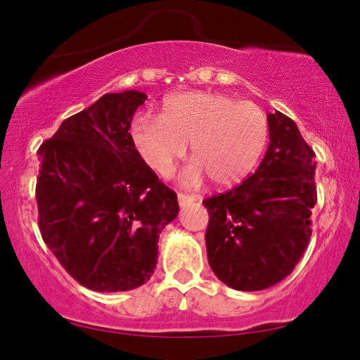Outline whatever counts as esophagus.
Returning a JSON list of instances; mask_svg holds the SVG:
<instances>
[{
	"instance_id": "1",
	"label": "esophagus",
	"mask_w": 360,
	"mask_h": 360,
	"mask_svg": "<svg viewBox=\"0 0 360 360\" xmlns=\"http://www.w3.org/2000/svg\"><path fill=\"white\" fill-rule=\"evenodd\" d=\"M194 200H195L194 197L189 195V194H184V192H179V194H178V202H179L181 207L187 205V203H192Z\"/></svg>"
}]
</instances>
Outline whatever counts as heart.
Segmentation results:
<instances>
[{
	"label": "heart",
	"mask_w": 360,
	"mask_h": 360,
	"mask_svg": "<svg viewBox=\"0 0 360 360\" xmlns=\"http://www.w3.org/2000/svg\"><path fill=\"white\" fill-rule=\"evenodd\" d=\"M131 137L143 162L162 178L173 173L191 143L194 160L182 171V181L195 186L207 174L213 184L229 186L254 168L265 147L268 121L252 101L187 92L166 100L160 117L137 115Z\"/></svg>",
	"instance_id": "obj_1"
}]
</instances>
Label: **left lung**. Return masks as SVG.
I'll use <instances>...</instances> for the list:
<instances>
[{"mask_svg": "<svg viewBox=\"0 0 360 360\" xmlns=\"http://www.w3.org/2000/svg\"><path fill=\"white\" fill-rule=\"evenodd\" d=\"M270 146L239 186L203 200L208 264L238 291H262L294 270L312 236L315 153L291 117L268 115Z\"/></svg>", "mask_w": 360, "mask_h": 360, "instance_id": "8db88e82", "label": "left lung"}]
</instances>
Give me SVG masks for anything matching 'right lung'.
<instances>
[{"instance_id": "obj_1", "label": "right lung", "mask_w": 360, "mask_h": 360, "mask_svg": "<svg viewBox=\"0 0 360 360\" xmlns=\"http://www.w3.org/2000/svg\"><path fill=\"white\" fill-rule=\"evenodd\" d=\"M147 95L106 94L61 122L39 148L41 238L74 280L131 291L153 275L158 238L178 217V195L143 162L131 121Z\"/></svg>"}]
</instances>
